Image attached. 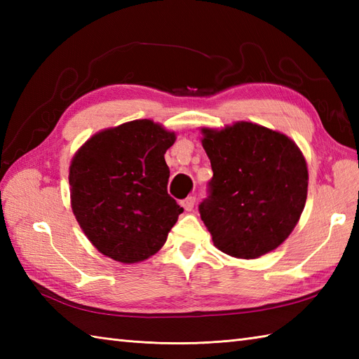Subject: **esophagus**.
<instances>
[{
    "label": "esophagus",
    "instance_id": "34e87169",
    "mask_svg": "<svg viewBox=\"0 0 359 359\" xmlns=\"http://www.w3.org/2000/svg\"><path fill=\"white\" fill-rule=\"evenodd\" d=\"M194 203H196V197H187V199L180 202V205L185 208V211H191L194 208Z\"/></svg>",
    "mask_w": 359,
    "mask_h": 359
}]
</instances>
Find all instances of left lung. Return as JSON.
Masks as SVG:
<instances>
[{"label": "left lung", "mask_w": 359, "mask_h": 359, "mask_svg": "<svg viewBox=\"0 0 359 359\" xmlns=\"http://www.w3.org/2000/svg\"><path fill=\"white\" fill-rule=\"evenodd\" d=\"M202 135L212 179L199 211L212 243L239 259L270 253L306 207L309 171L301 149L285 134L251 121L202 128Z\"/></svg>", "instance_id": "8db88e82"}]
</instances>
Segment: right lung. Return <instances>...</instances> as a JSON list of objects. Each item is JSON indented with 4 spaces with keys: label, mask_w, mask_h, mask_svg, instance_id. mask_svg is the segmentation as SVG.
<instances>
[{
    "label": "right lung",
    "mask_w": 359,
    "mask_h": 359,
    "mask_svg": "<svg viewBox=\"0 0 359 359\" xmlns=\"http://www.w3.org/2000/svg\"><path fill=\"white\" fill-rule=\"evenodd\" d=\"M174 142V133L144 118L103 129L75 152L72 211L102 255L135 264L163 247L184 211L166 191L165 152Z\"/></svg>",
    "instance_id": "add662e5"
}]
</instances>
